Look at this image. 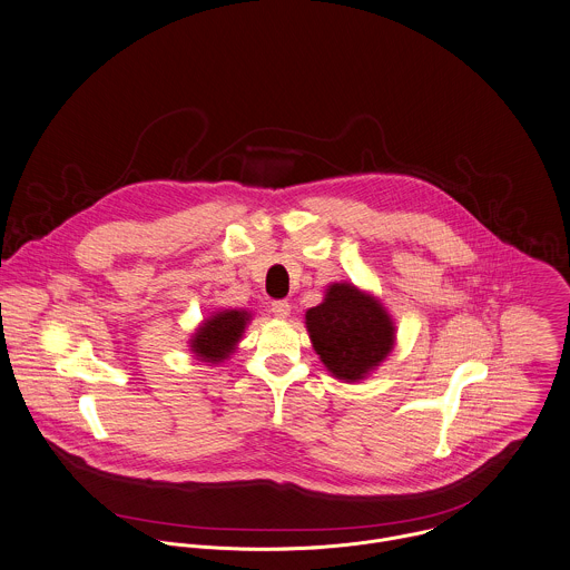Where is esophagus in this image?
Segmentation results:
<instances>
[{
  "label": "esophagus",
  "mask_w": 570,
  "mask_h": 570,
  "mask_svg": "<svg viewBox=\"0 0 570 570\" xmlns=\"http://www.w3.org/2000/svg\"><path fill=\"white\" fill-rule=\"evenodd\" d=\"M272 314L276 318H287L292 314V305L287 301H274L272 303Z\"/></svg>",
  "instance_id": "esophagus-1"
}]
</instances>
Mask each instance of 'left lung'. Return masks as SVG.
Returning a JSON list of instances; mask_svg holds the SVG:
<instances>
[{
  "label": "left lung",
  "mask_w": 570,
  "mask_h": 570,
  "mask_svg": "<svg viewBox=\"0 0 570 570\" xmlns=\"http://www.w3.org/2000/svg\"><path fill=\"white\" fill-rule=\"evenodd\" d=\"M305 325L323 365L345 382L374 372L395 341L393 321L380 301L350 283L330 285L325 301L307 309Z\"/></svg>",
  "instance_id": "left-lung-1"
}]
</instances>
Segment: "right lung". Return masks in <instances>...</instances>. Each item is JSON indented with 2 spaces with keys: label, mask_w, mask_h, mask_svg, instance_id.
Masks as SVG:
<instances>
[{
  "label": "right lung",
  "mask_w": 570,
  "mask_h": 570,
  "mask_svg": "<svg viewBox=\"0 0 570 570\" xmlns=\"http://www.w3.org/2000/svg\"><path fill=\"white\" fill-rule=\"evenodd\" d=\"M249 323V314L240 309H223L214 316L205 318L196 334L191 336V352L203 363H223L236 350L245 325Z\"/></svg>",
  "instance_id": "add662e5"
}]
</instances>
